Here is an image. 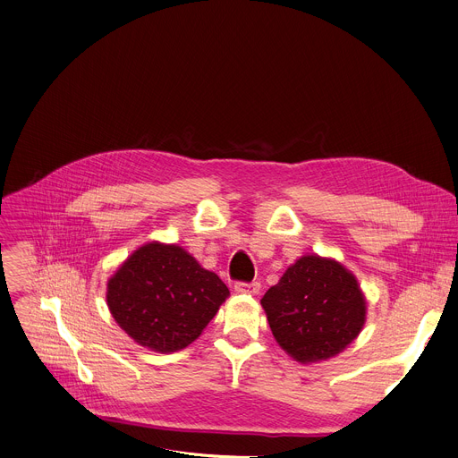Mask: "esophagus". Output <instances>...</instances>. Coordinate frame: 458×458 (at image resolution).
<instances>
[{"mask_svg": "<svg viewBox=\"0 0 458 458\" xmlns=\"http://www.w3.org/2000/svg\"><path fill=\"white\" fill-rule=\"evenodd\" d=\"M259 288H260L259 283H235L233 286L237 293H257Z\"/></svg>", "mask_w": 458, "mask_h": 458, "instance_id": "obj_1", "label": "esophagus"}]
</instances>
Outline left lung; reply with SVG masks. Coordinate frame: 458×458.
Listing matches in <instances>:
<instances>
[{
    "instance_id": "1",
    "label": "left lung",
    "mask_w": 458,
    "mask_h": 458,
    "mask_svg": "<svg viewBox=\"0 0 458 458\" xmlns=\"http://www.w3.org/2000/svg\"><path fill=\"white\" fill-rule=\"evenodd\" d=\"M279 346L302 364L332 359L357 339L366 299L334 259L304 255L260 299Z\"/></svg>"
}]
</instances>
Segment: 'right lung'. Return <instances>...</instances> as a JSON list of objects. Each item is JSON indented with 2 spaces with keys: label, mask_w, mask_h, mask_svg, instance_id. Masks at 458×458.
<instances>
[{
  "label": "right lung",
  "mask_w": 458,
  "mask_h": 458,
  "mask_svg": "<svg viewBox=\"0 0 458 458\" xmlns=\"http://www.w3.org/2000/svg\"><path fill=\"white\" fill-rule=\"evenodd\" d=\"M230 295L226 284L177 244L148 242L130 255L106 286V304L138 344L179 352L198 339Z\"/></svg>",
  "instance_id": "right-lung-1"
}]
</instances>
